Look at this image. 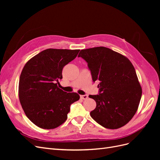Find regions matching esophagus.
Masks as SVG:
<instances>
[{"label": "esophagus", "mask_w": 160, "mask_h": 160, "mask_svg": "<svg viewBox=\"0 0 160 160\" xmlns=\"http://www.w3.org/2000/svg\"><path fill=\"white\" fill-rule=\"evenodd\" d=\"M80 97H81V98L82 99H87L88 98V96L87 95H81Z\"/></svg>", "instance_id": "esophagus-1"}]
</instances>
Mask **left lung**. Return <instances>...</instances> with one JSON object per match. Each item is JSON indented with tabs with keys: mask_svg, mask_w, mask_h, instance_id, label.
I'll use <instances>...</instances> for the list:
<instances>
[{
	"mask_svg": "<svg viewBox=\"0 0 160 160\" xmlns=\"http://www.w3.org/2000/svg\"><path fill=\"white\" fill-rule=\"evenodd\" d=\"M88 63L92 79L99 81V94L90 115L103 127L115 129L126 125L138 109L142 89L135 68L126 57L104 47L81 50L78 55Z\"/></svg>",
	"mask_w": 160,
	"mask_h": 160,
	"instance_id": "1",
	"label": "left lung"
}]
</instances>
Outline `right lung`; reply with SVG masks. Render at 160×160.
<instances>
[{"label": "right lung", "mask_w": 160, "mask_h": 160, "mask_svg": "<svg viewBox=\"0 0 160 160\" xmlns=\"http://www.w3.org/2000/svg\"><path fill=\"white\" fill-rule=\"evenodd\" d=\"M79 49H48L32 57L19 79L18 98L27 117L38 128L55 129L63 123L70 105L79 95L58 88L65 65L75 59Z\"/></svg>", "instance_id": "1"}]
</instances>
